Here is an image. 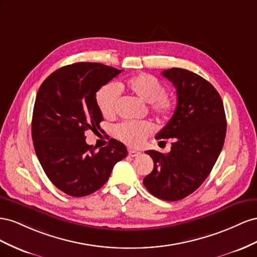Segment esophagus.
<instances>
[{
    "label": "esophagus",
    "instance_id": "34e87169",
    "mask_svg": "<svg viewBox=\"0 0 257 257\" xmlns=\"http://www.w3.org/2000/svg\"><path fill=\"white\" fill-rule=\"evenodd\" d=\"M128 154H129V156H131V157H137L139 155H141V152L133 150V149H129L128 150Z\"/></svg>",
    "mask_w": 257,
    "mask_h": 257
}]
</instances>
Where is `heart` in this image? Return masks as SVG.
Here are the masks:
<instances>
[{
	"mask_svg": "<svg viewBox=\"0 0 257 257\" xmlns=\"http://www.w3.org/2000/svg\"><path fill=\"white\" fill-rule=\"evenodd\" d=\"M126 87L143 101L150 103L152 113L159 119H169L174 114V99L166 94L164 84L153 75L139 74L129 78ZM96 102L101 113L105 117H113L117 113L119 93L115 84L107 83L96 92ZM154 130L150 121H123L115 127V135L120 141L131 146L141 145Z\"/></svg>",
	"mask_w": 257,
	"mask_h": 257,
	"instance_id": "b5f03b06",
	"label": "heart"
}]
</instances>
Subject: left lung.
Segmentation results:
<instances>
[{"label":"left lung","instance_id":"1","mask_svg":"<svg viewBox=\"0 0 257 257\" xmlns=\"http://www.w3.org/2000/svg\"><path fill=\"white\" fill-rule=\"evenodd\" d=\"M161 74L177 88L178 105L156 139H171L172 146L168 154L145 152L154 169L143 184L159 199L177 201L194 193L215 165L226 137V116L221 96L208 80L179 68Z\"/></svg>","mask_w":257,"mask_h":257}]
</instances>
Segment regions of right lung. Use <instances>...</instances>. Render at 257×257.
I'll list each match as a JSON object with an SVG mask.
<instances>
[{
  "label": "right lung",
  "mask_w": 257,
  "mask_h": 257,
  "mask_svg": "<svg viewBox=\"0 0 257 257\" xmlns=\"http://www.w3.org/2000/svg\"><path fill=\"white\" fill-rule=\"evenodd\" d=\"M120 72L102 63L77 62L51 73L39 88L32 116L34 150L47 178L64 194L94 193L128 155L115 139L97 151L85 137L86 130L100 128L103 120L96 92Z\"/></svg>",
  "instance_id": "1"
}]
</instances>
